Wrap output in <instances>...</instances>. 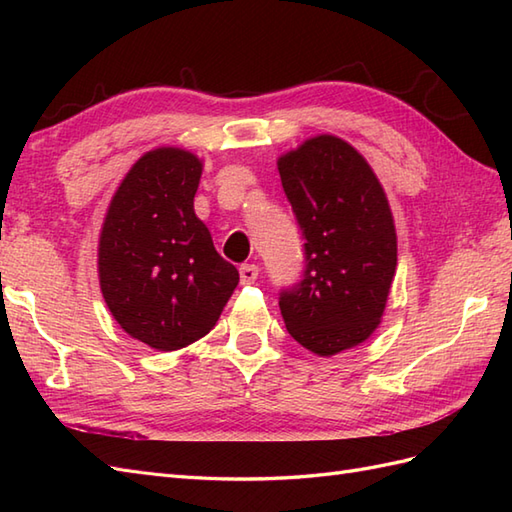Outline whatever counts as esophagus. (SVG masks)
I'll return each instance as SVG.
<instances>
[{"label": "esophagus", "instance_id": "obj_1", "mask_svg": "<svg viewBox=\"0 0 512 512\" xmlns=\"http://www.w3.org/2000/svg\"><path fill=\"white\" fill-rule=\"evenodd\" d=\"M257 277H259V268L255 264L239 266V279H242V284H255Z\"/></svg>", "mask_w": 512, "mask_h": 512}]
</instances>
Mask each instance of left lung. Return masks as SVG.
Listing matches in <instances>:
<instances>
[{
  "label": "left lung",
  "instance_id": "1",
  "mask_svg": "<svg viewBox=\"0 0 512 512\" xmlns=\"http://www.w3.org/2000/svg\"><path fill=\"white\" fill-rule=\"evenodd\" d=\"M277 169L306 237V273L281 292V317L314 354L350 350L378 328L396 275V226L383 184L332 134L303 140L279 156Z\"/></svg>",
  "mask_w": 512,
  "mask_h": 512
}]
</instances>
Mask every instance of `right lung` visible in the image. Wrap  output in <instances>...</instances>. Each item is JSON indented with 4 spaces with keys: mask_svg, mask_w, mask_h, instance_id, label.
<instances>
[{
    "mask_svg": "<svg viewBox=\"0 0 512 512\" xmlns=\"http://www.w3.org/2000/svg\"><path fill=\"white\" fill-rule=\"evenodd\" d=\"M202 160L182 147L140 156L107 206L99 284L132 339L173 352L213 330L239 273L193 211Z\"/></svg>",
    "mask_w": 512,
    "mask_h": 512,
    "instance_id": "1",
    "label": "right lung"
}]
</instances>
